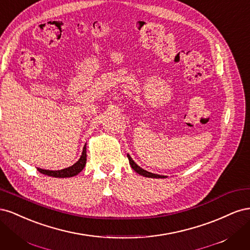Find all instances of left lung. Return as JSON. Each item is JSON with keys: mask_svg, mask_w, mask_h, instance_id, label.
I'll use <instances>...</instances> for the list:
<instances>
[{"mask_svg": "<svg viewBox=\"0 0 250 250\" xmlns=\"http://www.w3.org/2000/svg\"><path fill=\"white\" fill-rule=\"evenodd\" d=\"M127 157H128V160H129V164H130V166H131V168H132L135 172H137V173L141 174V175L145 176V177H151V178H165V177H166V176H163V175H157V174L150 173V172H148V171H146V170L142 169V168L140 167V166H138L137 164H135V163L132 161V158L130 157L129 154H127Z\"/></svg>", "mask_w": 250, "mask_h": 250, "instance_id": "obj_1", "label": "left lung"}]
</instances>
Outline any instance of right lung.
<instances>
[{"mask_svg": "<svg viewBox=\"0 0 250 250\" xmlns=\"http://www.w3.org/2000/svg\"><path fill=\"white\" fill-rule=\"evenodd\" d=\"M86 164V147H83V151H82V155L80 156L79 161L74 164L73 166L69 168H65L62 170H58V171H50V170H43V169H40L37 168L39 172L44 174V175L48 176H53V177H59V178H64V177H72L77 175L78 173H80L84 166Z\"/></svg>", "mask_w": 250, "mask_h": 250, "instance_id": "obj_1", "label": "right lung"}]
</instances>
